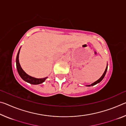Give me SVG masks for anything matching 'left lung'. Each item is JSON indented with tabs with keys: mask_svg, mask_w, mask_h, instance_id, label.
Listing matches in <instances>:
<instances>
[{
	"mask_svg": "<svg viewBox=\"0 0 126 126\" xmlns=\"http://www.w3.org/2000/svg\"><path fill=\"white\" fill-rule=\"evenodd\" d=\"M107 68H108V64L107 65V67H106V69H105V71H104V72L103 73V75L101 76V77L99 79H98L97 81H95V82L93 83L92 84H91L90 85H87V86H89V87L91 86H94V85H95V84H97V83H99L100 82H101V81L102 80V79H103V78L104 77V76H105V75H106V72H107Z\"/></svg>",
	"mask_w": 126,
	"mask_h": 126,
	"instance_id": "1",
	"label": "left lung"
}]
</instances>
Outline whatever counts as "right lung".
Wrapping results in <instances>:
<instances>
[{"mask_svg": "<svg viewBox=\"0 0 126 126\" xmlns=\"http://www.w3.org/2000/svg\"><path fill=\"white\" fill-rule=\"evenodd\" d=\"M20 48L18 51V54H17V55H16V69H17V71H18L19 74V76H20V77L22 78V79L25 81V82L29 83L30 84H39L40 83H42L43 82H44V81H45V80L48 77H46L43 78H36L34 77H33L30 76L28 75V74H27L24 71H23L22 67H21L19 62V54Z\"/></svg>", "mask_w": 126, "mask_h": 126, "instance_id": "add662e5", "label": "right lung"}]
</instances>
